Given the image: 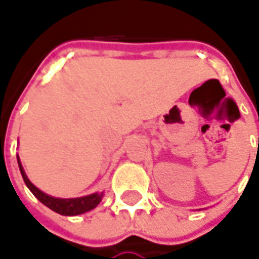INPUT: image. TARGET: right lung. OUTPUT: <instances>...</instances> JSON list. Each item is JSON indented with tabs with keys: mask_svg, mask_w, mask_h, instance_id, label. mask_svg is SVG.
Here are the masks:
<instances>
[{
	"mask_svg": "<svg viewBox=\"0 0 259 259\" xmlns=\"http://www.w3.org/2000/svg\"><path fill=\"white\" fill-rule=\"evenodd\" d=\"M18 158V165H19V171L22 174V178L25 181V184L29 188V191L35 195L36 198L40 200L41 203L45 206H48L49 209H52L56 213L59 214H63V216H77V214H82L85 211H90L92 209H95L97 206L99 205V202L104 198V192H95L91 193V195H87V196H81V198H54V196H50L48 193H45L43 191H40L39 188H36L29 178L25 174V169H23L22 164H21V160L19 157L16 155Z\"/></svg>",
	"mask_w": 259,
	"mask_h": 259,
	"instance_id": "right-lung-1",
	"label": "right lung"
}]
</instances>
